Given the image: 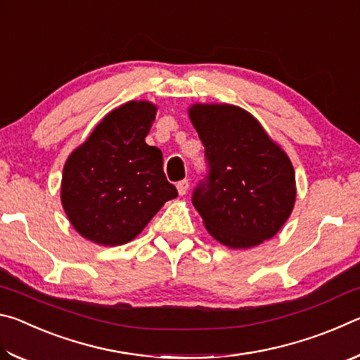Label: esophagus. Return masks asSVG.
Wrapping results in <instances>:
<instances>
[{
    "mask_svg": "<svg viewBox=\"0 0 360 360\" xmlns=\"http://www.w3.org/2000/svg\"><path fill=\"white\" fill-rule=\"evenodd\" d=\"M176 187H178V192L179 195H186L187 191H188V179H182L179 181L178 184H176Z\"/></svg>",
    "mask_w": 360,
    "mask_h": 360,
    "instance_id": "1",
    "label": "esophagus"
}]
</instances>
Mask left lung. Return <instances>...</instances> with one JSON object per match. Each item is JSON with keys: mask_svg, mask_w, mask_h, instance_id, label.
Returning <instances> with one entry per match:
<instances>
[{"mask_svg": "<svg viewBox=\"0 0 360 360\" xmlns=\"http://www.w3.org/2000/svg\"><path fill=\"white\" fill-rule=\"evenodd\" d=\"M188 114L205 146L206 173L193 188L192 203L206 230L233 249L270 240L294 208L289 157L245 109L195 105Z\"/></svg>", "mask_w": 360, "mask_h": 360, "instance_id": "left-lung-1", "label": "left lung"}]
</instances>
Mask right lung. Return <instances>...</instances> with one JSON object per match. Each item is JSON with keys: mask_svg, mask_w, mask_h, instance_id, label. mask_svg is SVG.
<instances>
[{"mask_svg": "<svg viewBox=\"0 0 360 360\" xmlns=\"http://www.w3.org/2000/svg\"><path fill=\"white\" fill-rule=\"evenodd\" d=\"M155 106L130 101L103 119L63 168L62 203L84 238L129 243L168 200L178 197L163 173V155L146 144Z\"/></svg>", "mask_w": 360, "mask_h": 360, "instance_id": "add662e5", "label": "right lung"}]
</instances>
